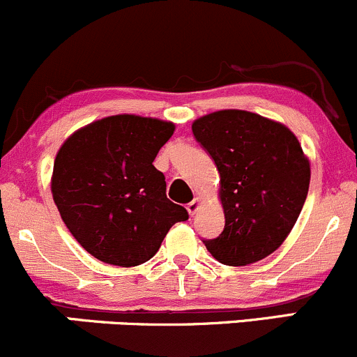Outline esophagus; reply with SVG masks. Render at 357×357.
Here are the masks:
<instances>
[{
	"mask_svg": "<svg viewBox=\"0 0 357 357\" xmlns=\"http://www.w3.org/2000/svg\"><path fill=\"white\" fill-rule=\"evenodd\" d=\"M200 205H202V200L200 198H193V200L190 202L188 205H186V210H188V213L190 215H195V213L198 212V208H200Z\"/></svg>",
	"mask_w": 357,
	"mask_h": 357,
	"instance_id": "obj_1",
	"label": "esophagus"
}]
</instances>
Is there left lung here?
Masks as SVG:
<instances>
[{"label": "left lung", "mask_w": 357, "mask_h": 357, "mask_svg": "<svg viewBox=\"0 0 357 357\" xmlns=\"http://www.w3.org/2000/svg\"><path fill=\"white\" fill-rule=\"evenodd\" d=\"M191 130L219 171L226 219L205 246L229 267L264 260L286 241L310 188V159L298 137L275 119L241 109L210 112Z\"/></svg>", "instance_id": "obj_1"}]
</instances>
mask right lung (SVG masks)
<instances>
[{"instance_id":"right-lung-1","label":"right lung","mask_w":357,"mask_h":357,"mask_svg":"<svg viewBox=\"0 0 357 357\" xmlns=\"http://www.w3.org/2000/svg\"><path fill=\"white\" fill-rule=\"evenodd\" d=\"M174 123L116 114L89 123L59 147L51 193L63 222L97 260L137 267L159 251L169 229L188 219L166 197L153 167Z\"/></svg>"}]
</instances>
